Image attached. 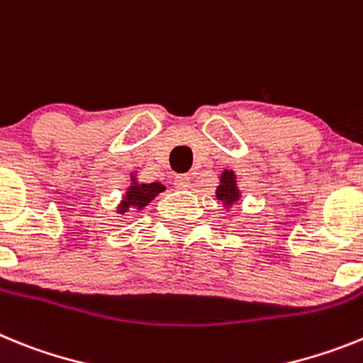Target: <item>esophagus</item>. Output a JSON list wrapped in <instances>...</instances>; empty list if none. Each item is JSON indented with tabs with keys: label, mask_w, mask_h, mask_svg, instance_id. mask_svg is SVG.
Instances as JSON below:
<instances>
[{
	"label": "esophagus",
	"mask_w": 363,
	"mask_h": 363,
	"mask_svg": "<svg viewBox=\"0 0 363 363\" xmlns=\"http://www.w3.org/2000/svg\"><path fill=\"white\" fill-rule=\"evenodd\" d=\"M191 186V179L188 177V175H177L175 177V188H179V190H188Z\"/></svg>",
	"instance_id": "esophagus-1"
}]
</instances>
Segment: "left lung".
Segmentation results:
<instances>
[{"mask_svg":"<svg viewBox=\"0 0 363 363\" xmlns=\"http://www.w3.org/2000/svg\"><path fill=\"white\" fill-rule=\"evenodd\" d=\"M216 197L217 201L223 203V206H225L226 210L241 201V190H239L238 186V177H235V173L232 172V169H225V172L220 173L219 186H217L216 190Z\"/></svg>","mask_w":363,"mask_h":363,"instance_id":"1","label":"left lung"}]
</instances>
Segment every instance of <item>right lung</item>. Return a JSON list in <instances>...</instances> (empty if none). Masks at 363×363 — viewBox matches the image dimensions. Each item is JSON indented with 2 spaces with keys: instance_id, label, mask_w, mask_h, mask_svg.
I'll return each mask as SVG.
<instances>
[{
  "instance_id": "add662e5",
  "label": "right lung",
  "mask_w": 363,
  "mask_h": 363,
  "mask_svg": "<svg viewBox=\"0 0 363 363\" xmlns=\"http://www.w3.org/2000/svg\"><path fill=\"white\" fill-rule=\"evenodd\" d=\"M164 190H166V186L160 184V182H138L137 173H131V182L125 188L121 203L116 204L115 212L124 216V213L133 212V210H137V212L144 210Z\"/></svg>"
}]
</instances>
